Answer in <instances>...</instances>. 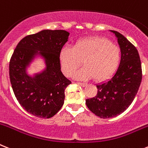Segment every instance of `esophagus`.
<instances>
[{"label": "esophagus", "mask_w": 148, "mask_h": 148, "mask_svg": "<svg viewBox=\"0 0 148 148\" xmlns=\"http://www.w3.org/2000/svg\"><path fill=\"white\" fill-rule=\"evenodd\" d=\"M78 84H80L81 86L82 87H85L87 85V84L86 83H82V82H78Z\"/></svg>", "instance_id": "obj_1"}]
</instances>
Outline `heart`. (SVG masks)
I'll use <instances>...</instances> for the list:
<instances>
[{"label": "heart", "mask_w": 148, "mask_h": 148, "mask_svg": "<svg viewBox=\"0 0 148 148\" xmlns=\"http://www.w3.org/2000/svg\"><path fill=\"white\" fill-rule=\"evenodd\" d=\"M59 58L66 75L70 76L83 61L84 66L75 73V79L104 81L112 76L119 65L121 50L105 38L86 37L77 40L73 48H62Z\"/></svg>", "instance_id": "heart-1"}]
</instances>
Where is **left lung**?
<instances>
[{
	"label": "left lung",
	"instance_id": "obj_1",
	"mask_svg": "<svg viewBox=\"0 0 148 148\" xmlns=\"http://www.w3.org/2000/svg\"><path fill=\"white\" fill-rule=\"evenodd\" d=\"M110 31L115 35L121 49L119 66L109 80L97 84V95L86 99L88 108L101 118H111L123 113L132 103L142 79L136 48L119 32Z\"/></svg>",
	"mask_w": 148,
	"mask_h": 148
}]
</instances>
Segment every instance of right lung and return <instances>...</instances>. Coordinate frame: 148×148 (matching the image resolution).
Wrapping results in <instances>:
<instances>
[{
  "label": "right lung",
  "instance_id": "add662e5",
  "mask_svg": "<svg viewBox=\"0 0 148 148\" xmlns=\"http://www.w3.org/2000/svg\"><path fill=\"white\" fill-rule=\"evenodd\" d=\"M64 30H43L24 37L18 43L10 62V79L14 94L25 111L41 118H50L60 111L66 88L71 82L60 70L59 55L68 41ZM38 56L46 67L31 77L27 68Z\"/></svg>",
  "mask_w": 148,
  "mask_h": 148
}]
</instances>
